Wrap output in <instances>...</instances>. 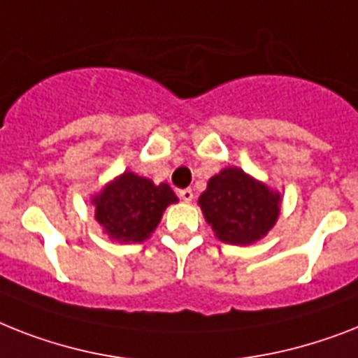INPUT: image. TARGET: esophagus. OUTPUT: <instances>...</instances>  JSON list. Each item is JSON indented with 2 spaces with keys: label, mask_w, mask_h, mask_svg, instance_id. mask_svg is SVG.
I'll list each match as a JSON object with an SVG mask.
<instances>
[{
  "label": "esophagus",
  "mask_w": 358,
  "mask_h": 358,
  "mask_svg": "<svg viewBox=\"0 0 358 358\" xmlns=\"http://www.w3.org/2000/svg\"><path fill=\"white\" fill-rule=\"evenodd\" d=\"M178 196L184 200V202H191V200H193V191H191V189H180Z\"/></svg>",
  "instance_id": "esophagus-1"
}]
</instances>
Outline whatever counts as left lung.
Listing matches in <instances>:
<instances>
[{
	"mask_svg": "<svg viewBox=\"0 0 358 358\" xmlns=\"http://www.w3.org/2000/svg\"><path fill=\"white\" fill-rule=\"evenodd\" d=\"M281 193L241 167H224L208 180L199 206L215 237L246 246L268 235L281 211Z\"/></svg>",
	"mask_w": 358,
	"mask_h": 358,
	"instance_id": "1",
	"label": "left lung"
}]
</instances>
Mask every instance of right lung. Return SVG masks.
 Returning <instances> with one entry per match:
<instances>
[{
	"mask_svg": "<svg viewBox=\"0 0 358 358\" xmlns=\"http://www.w3.org/2000/svg\"><path fill=\"white\" fill-rule=\"evenodd\" d=\"M176 202L178 196L169 185H156L152 180L132 171H124L110 180L92 196L95 220L103 228V234L121 245L149 239L167 206Z\"/></svg>",
	"mask_w": 358,
	"mask_h": 358,
	"instance_id": "obj_1",
	"label": "right lung"
}]
</instances>
